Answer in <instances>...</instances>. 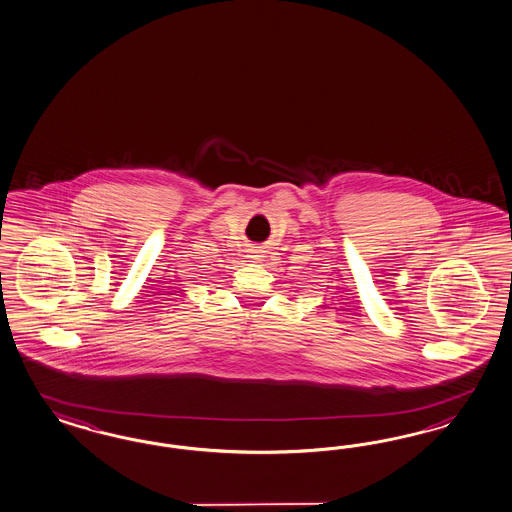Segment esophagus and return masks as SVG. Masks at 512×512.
<instances>
[{"label":"esophagus","instance_id":"1","mask_svg":"<svg viewBox=\"0 0 512 512\" xmlns=\"http://www.w3.org/2000/svg\"><path fill=\"white\" fill-rule=\"evenodd\" d=\"M247 257L251 259V263H257V261H261V257H265V255H263V249H261V247H251Z\"/></svg>","mask_w":512,"mask_h":512}]
</instances>
